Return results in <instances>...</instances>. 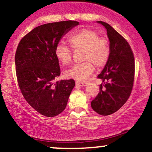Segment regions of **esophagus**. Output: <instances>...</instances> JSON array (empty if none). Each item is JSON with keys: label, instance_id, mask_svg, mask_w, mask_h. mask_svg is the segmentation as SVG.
Masks as SVG:
<instances>
[{"label": "esophagus", "instance_id": "esophagus-1", "mask_svg": "<svg viewBox=\"0 0 152 152\" xmlns=\"http://www.w3.org/2000/svg\"><path fill=\"white\" fill-rule=\"evenodd\" d=\"M76 84L78 85V86H86L87 85V83H86V82H83V81H76Z\"/></svg>", "mask_w": 152, "mask_h": 152}]
</instances>
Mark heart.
Listing matches in <instances>:
<instances>
[{
	"instance_id": "obj_1",
	"label": "heart",
	"mask_w": 152,
	"mask_h": 152,
	"mask_svg": "<svg viewBox=\"0 0 152 152\" xmlns=\"http://www.w3.org/2000/svg\"><path fill=\"white\" fill-rule=\"evenodd\" d=\"M71 46L75 50H83V60L66 71L67 78L78 81H86L94 71V65L101 68L106 65L110 56V46L107 39L100 37L96 31L88 28L80 29L69 38ZM56 58L64 65L70 64L72 51L70 48L58 43L54 50Z\"/></svg>"
}]
</instances>
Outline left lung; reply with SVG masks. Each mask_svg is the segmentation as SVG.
Segmentation results:
<instances>
[{
	"mask_svg": "<svg viewBox=\"0 0 152 152\" xmlns=\"http://www.w3.org/2000/svg\"><path fill=\"white\" fill-rule=\"evenodd\" d=\"M106 29L110 56L103 71L100 91L91 102V108L102 116L114 114L129 97L134 80L135 64L132 48L124 38L109 24L97 21Z\"/></svg>",
	"mask_w": 152,
	"mask_h": 152,
	"instance_id": "obj_1",
	"label": "left lung"
}]
</instances>
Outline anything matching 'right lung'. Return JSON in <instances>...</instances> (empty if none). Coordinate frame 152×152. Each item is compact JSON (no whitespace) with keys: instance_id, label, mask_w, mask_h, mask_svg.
<instances>
[{"instance_id":"obj_1","label":"right lung","mask_w":152,"mask_h":152,"mask_svg":"<svg viewBox=\"0 0 152 152\" xmlns=\"http://www.w3.org/2000/svg\"><path fill=\"white\" fill-rule=\"evenodd\" d=\"M78 23L67 20L43 24L18 43L15 63L19 88L26 102L45 116H56L66 109L75 86L73 79L55 81L61 70L54 50L63 36Z\"/></svg>"}]
</instances>
